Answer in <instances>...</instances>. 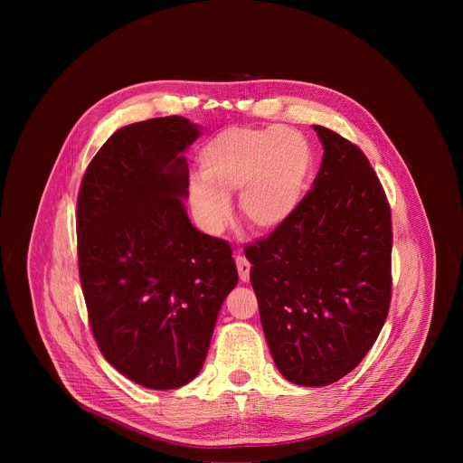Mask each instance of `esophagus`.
<instances>
[{
	"mask_svg": "<svg viewBox=\"0 0 463 463\" xmlns=\"http://www.w3.org/2000/svg\"><path fill=\"white\" fill-rule=\"evenodd\" d=\"M236 268H238L240 280H241V282H247V280H249V273H250V263L247 261L245 256H241V254L236 256Z\"/></svg>",
	"mask_w": 463,
	"mask_h": 463,
	"instance_id": "obj_1",
	"label": "esophagus"
}]
</instances>
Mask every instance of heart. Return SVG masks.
Here are the masks:
<instances>
[{
  "label": "heart",
  "instance_id": "b5f03b06",
  "mask_svg": "<svg viewBox=\"0 0 463 463\" xmlns=\"http://www.w3.org/2000/svg\"><path fill=\"white\" fill-rule=\"evenodd\" d=\"M197 165L202 177L190 181L188 197L205 231L220 234L229 225V195L240 191L241 220L268 232L298 207L313 170V152L297 129L231 126L205 143Z\"/></svg>",
  "mask_w": 463,
  "mask_h": 463
}]
</instances>
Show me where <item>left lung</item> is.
<instances>
[{"mask_svg":"<svg viewBox=\"0 0 463 463\" xmlns=\"http://www.w3.org/2000/svg\"><path fill=\"white\" fill-rule=\"evenodd\" d=\"M313 188L245 247L263 334L280 373L326 386L373 346L392 297V216L366 156L324 126Z\"/></svg>","mask_w":463,"mask_h":463,"instance_id":"obj_1","label":"left lung"}]
</instances>
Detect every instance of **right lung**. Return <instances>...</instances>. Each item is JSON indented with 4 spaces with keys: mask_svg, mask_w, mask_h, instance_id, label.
<instances>
[{
    "mask_svg": "<svg viewBox=\"0 0 463 463\" xmlns=\"http://www.w3.org/2000/svg\"><path fill=\"white\" fill-rule=\"evenodd\" d=\"M202 128L172 115L117 129L79 192V273L93 337L124 377L170 390L200 373L225 297L238 284L231 245L184 211L181 156Z\"/></svg>",
    "mask_w": 463,
    "mask_h": 463,
    "instance_id": "add662e5",
    "label": "right lung"
}]
</instances>
